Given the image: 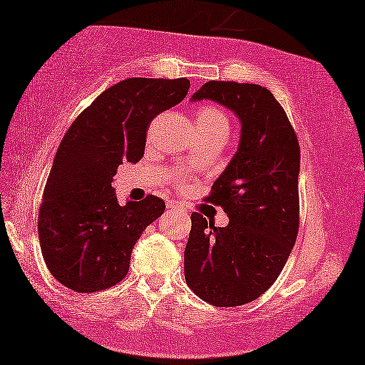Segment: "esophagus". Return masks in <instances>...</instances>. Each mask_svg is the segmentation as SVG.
I'll use <instances>...</instances> for the list:
<instances>
[{
    "label": "esophagus",
    "instance_id": "1",
    "mask_svg": "<svg viewBox=\"0 0 365 365\" xmlns=\"http://www.w3.org/2000/svg\"><path fill=\"white\" fill-rule=\"evenodd\" d=\"M166 207L170 210H173V212H179V210H182V207H181V204H179L178 200H168L166 202Z\"/></svg>",
    "mask_w": 365,
    "mask_h": 365
}]
</instances>
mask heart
<instances>
[{
  "label": "heart",
  "mask_w": 365,
  "mask_h": 365,
  "mask_svg": "<svg viewBox=\"0 0 365 365\" xmlns=\"http://www.w3.org/2000/svg\"><path fill=\"white\" fill-rule=\"evenodd\" d=\"M195 125L202 135H220L228 133V119L225 112L214 108V106H205L195 114Z\"/></svg>",
  "instance_id": "1"
}]
</instances>
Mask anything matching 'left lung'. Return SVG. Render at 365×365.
Here are the masks:
<instances>
[{
  "instance_id": "left-lung-1",
  "label": "left lung",
  "mask_w": 365,
  "mask_h": 365,
  "mask_svg": "<svg viewBox=\"0 0 365 365\" xmlns=\"http://www.w3.org/2000/svg\"><path fill=\"white\" fill-rule=\"evenodd\" d=\"M210 99L235 112L241 124L237 153L207 200L230 222L215 227L190 215L184 250L189 289L215 307L256 300L276 282L299 233L300 147L276 98L259 85L209 81L190 101Z\"/></svg>"
}]
</instances>
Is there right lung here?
Masks as SVG:
<instances>
[{
    "label": "right lung",
    "instance_id": "add662e5",
    "mask_svg": "<svg viewBox=\"0 0 365 365\" xmlns=\"http://www.w3.org/2000/svg\"><path fill=\"white\" fill-rule=\"evenodd\" d=\"M186 78H128L106 89L66 130L47 179L38 241L52 276L75 292L127 276L143 230L165 212L147 195L119 205L112 181L122 161L142 160L150 122L186 98Z\"/></svg>",
    "mask_w": 365,
    "mask_h": 365
}]
</instances>
